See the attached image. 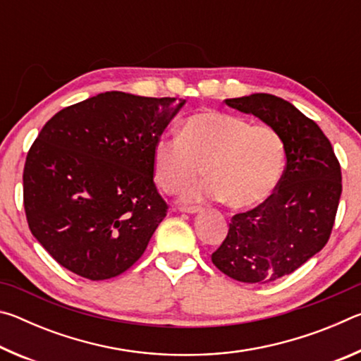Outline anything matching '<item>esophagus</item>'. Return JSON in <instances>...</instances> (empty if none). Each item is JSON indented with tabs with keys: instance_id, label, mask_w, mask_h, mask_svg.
<instances>
[{
	"instance_id": "obj_1",
	"label": "esophagus",
	"mask_w": 361,
	"mask_h": 361,
	"mask_svg": "<svg viewBox=\"0 0 361 361\" xmlns=\"http://www.w3.org/2000/svg\"><path fill=\"white\" fill-rule=\"evenodd\" d=\"M178 210L181 213H189V215H195V213L202 212V209H200V207H180Z\"/></svg>"
}]
</instances>
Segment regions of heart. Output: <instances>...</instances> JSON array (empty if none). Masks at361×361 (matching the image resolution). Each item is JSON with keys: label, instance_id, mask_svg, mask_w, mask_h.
I'll return each instance as SVG.
<instances>
[{"label": "heart", "instance_id": "obj_1", "mask_svg": "<svg viewBox=\"0 0 361 361\" xmlns=\"http://www.w3.org/2000/svg\"><path fill=\"white\" fill-rule=\"evenodd\" d=\"M283 164L285 148L277 130L215 109L191 114L183 121L181 135H161L152 148V169L164 191L180 192L204 166L209 176L189 189L185 200H228L235 210L266 202L279 185Z\"/></svg>", "mask_w": 361, "mask_h": 361}]
</instances>
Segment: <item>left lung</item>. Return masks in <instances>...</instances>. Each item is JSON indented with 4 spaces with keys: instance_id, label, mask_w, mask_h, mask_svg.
<instances>
[{
    "instance_id": "obj_1",
    "label": "left lung",
    "mask_w": 361,
    "mask_h": 361,
    "mask_svg": "<svg viewBox=\"0 0 361 361\" xmlns=\"http://www.w3.org/2000/svg\"><path fill=\"white\" fill-rule=\"evenodd\" d=\"M224 102L277 130L286 169L266 202L232 216L212 261L239 282L271 283L325 247L342 191L341 167L325 133L290 102L271 94Z\"/></svg>"
}]
</instances>
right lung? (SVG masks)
Listing matches in <instances>:
<instances>
[{"instance_id":"right-lung-1","label":"right lung","mask_w":361,"mask_h":361,"mask_svg":"<svg viewBox=\"0 0 361 361\" xmlns=\"http://www.w3.org/2000/svg\"><path fill=\"white\" fill-rule=\"evenodd\" d=\"M186 100L103 92L63 108L42 127L23 170L35 239L89 280L126 272L167 215L152 148Z\"/></svg>"}]
</instances>
